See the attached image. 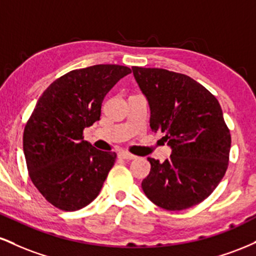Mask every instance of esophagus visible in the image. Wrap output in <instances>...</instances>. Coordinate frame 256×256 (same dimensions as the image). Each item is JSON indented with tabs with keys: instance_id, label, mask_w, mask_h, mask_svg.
I'll return each mask as SVG.
<instances>
[{
	"instance_id": "obj_1",
	"label": "esophagus",
	"mask_w": 256,
	"mask_h": 256,
	"mask_svg": "<svg viewBox=\"0 0 256 256\" xmlns=\"http://www.w3.org/2000/svg\"><path fill=\"white\" fill-rule=\"evenodd\" d=\"M119 158H125V160H134V158H136L134 155L130 154V152H119Z\"/></svg>"
}]
</instances>
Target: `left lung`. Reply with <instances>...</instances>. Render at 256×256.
Returning <instances> with one entry per match:
<instances>
[{
	"label": "left lung",
	"mask_w": 256,
	"mask_h": 256,
	"mask_svg": "<svg viewBox=\"0 0 256 256\" xmlns=\"http://www.w3.org/2000/svg\"><path fill=\"white\" fill-rule=\"evenodd\" d=\"M150 108V128L162 132L171 156L152 158L142 189L152 204L182 210L207 198L228 165L230 130L218 100L189 76L162 68L132 67Z\"/></svg>",
	"instance_id": "obj_1"
}]
</instances>
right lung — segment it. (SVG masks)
Returning a JSON list of instances; mask_svg holds the SVG:
<instances>
[{
	"mask_svg": "<svg viewBox=\"0 0 256 256\" xmlns=\"http://www.w3.org/2000/svg\"><path fill=\"white\" fill-rule=\"evenodd\" d=\"M130 73L120 64L73 70L38 100L24 130L25 160L32 183L58 210H80L101 192L116 154L94 148L83 131L100 120L104 96Z\"/></svg>",
	"mask_w": 256,
	"mask_h": 256,
	"instance_id": "right-lung-1",
	"label": "right lung"
}]
</instances>
